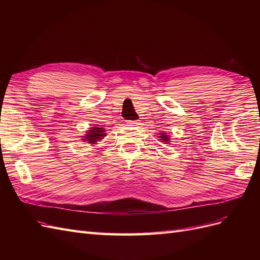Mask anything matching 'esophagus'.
<instances>
[{
  "label": "esophagus",
  "instance_id": "1",
  "mask_svg": "<svg viewBox=\"0 0 260 260\" xmlns=\"http://www.w3.org/2000/svg\"><path fill=\"white\" fill-rule=\"evenodd\" d=\"M129 123H130L131 125H139V124H140V122H139L138 120H133V121H129Z\"/></svg>",
  "mask_w": 260,
  "mask_h": 260
}]
</instances>
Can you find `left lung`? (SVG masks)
<instances>
[{
  "label": "left lung",
  "mask_w": 260,
  "mask_h": 260,
  "mask_svg": "<svg viewBox=\"0 0 260 260\" xmlns=\"http://www.w3.org/2000/svg\"><path fill=\"white\" fill-rule=\"evenodd\" d=\"M158 140L160 141V142H165V143H167V144H169V142H170V137H169V133H166V132H161V133H158Z\"/></svg>",
  "instance_id": "1"
}]
</instances>
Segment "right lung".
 <instances>
[{
    "label": "right lung",
    "mask_w": 260,
    "mask_h": 260,
    "mask_svg": "<svg viewBox=\"0 0 260 260\" xmlns=\"http://www.w3.org/2000/svg\"><path fill=\"white\" fill-rule=\"evenodd\" d=\"M106 137L105 133V129L104 128H100V127H91L89 128V130H86L85 135L82 136L81 140L83 142L88 143L90 145H95L98 144V142L103 140Z\"/></svg>",
    "instance_id": "1"
}]
</instances>
